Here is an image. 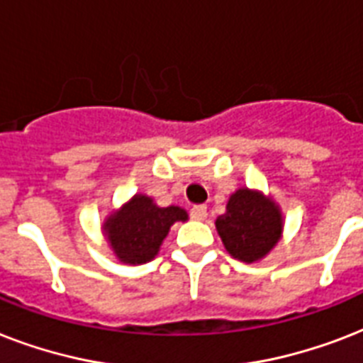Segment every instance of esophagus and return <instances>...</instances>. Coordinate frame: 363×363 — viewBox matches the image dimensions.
I'll return each mask as SVG.
<instances>
[{"label": "esophagus", "mask_w": 363, "mask_h": 363, "mask_svg": "<svg viewBox=\"0 0 363 363\" xmlns=\"http://www.w3.org/2000/svg\"><path fill=\"white\" fill-rule=\"evenodd\" d=\"M190 216H192L194 220H205L207 218V207L205 205H196L190 211Z\"/></svg>", "instance_id": "obj_1"}]
</instances>
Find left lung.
Returning a JSON list of instances; mask_svg holds the SVG:
<instances>
[{
  "label": "left lung",
  "instance_id": "8db88e82",
  "mask_svg": "<svg viewBox=\"0 0 363 363\" xmlns=\"http://www.w3.org/2000/svg\"><path fill=\"white\" fill-rule=\"evenodd\" d=\"M215 224L228 252L247 264L269 254L282 233L279 205L250 188H239L230 196L226 213L218 216Z\"/></svg>",
  "mask_w": 363,
  "mask_h": 363
}]
</instances>
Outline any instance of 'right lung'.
<instances>
[{
	"label": "right lung",
	"mask_w": 363,
	"mask_h": 363,
	"mask_svg": "<svg viewBox=\"0 0 363 363\" xmlns=\"http://www.w3.org/2000/svg\"><path fill=\"white\" fill-rule=\"evenodd\" d=\"M188 220V213L177 205L158 207L152 198L135 194L104 222V233L116 258L124 264H147L158 254L169 228Z\"/></svg>",
	"instance_id": "add662e5"
}]
</instances>
